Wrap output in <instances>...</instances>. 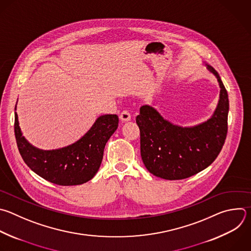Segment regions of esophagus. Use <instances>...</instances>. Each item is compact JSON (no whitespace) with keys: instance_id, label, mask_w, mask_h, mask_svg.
<instances>
[{"instance_id":"esophagus-1","label":"esophagus","mask_w":251,"mask_h":251,"mask_svg":"<svg viewBox=\"0 0 251 251\" xmlns=\"http://www.w3.org/2000/svg\"><path fill=\"white\" fill-rule=\"evenodd\" d=\"M120 120L121 121H129L131 119V114L128 110H123L121 113H120Z\"/></svg>"}]
</instances>
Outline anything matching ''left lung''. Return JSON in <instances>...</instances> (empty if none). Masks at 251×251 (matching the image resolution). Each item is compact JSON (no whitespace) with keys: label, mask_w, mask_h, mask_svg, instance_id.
I'll return each mask as SVG.
<instances>
[{"label":"left lung","mask_w":251,"mask_h":251,"mask_svg":"<svg viewBox=\"0 0 251 251\" xmlns=\"http://www.w3.org/2000/svg\"><path fill=\"white\" fill-rule=\"evenodd\" d=\"M221 88L220 100L213 116L194 127H180L163 119L149 105L136 117L140 129L141 156L147 170L169 180L190 177L205 170L217 158L226 138L228 97L218 74L207 65Z\"/></svg>","instance_id":"8db88e82"}]
</instances>
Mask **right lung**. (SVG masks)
<instances>
[{"label":"right lung","instance_id":"obj_1","mask_svg":"<svg viewBox=\"0 0 251 251\" xmlns=\"http://www.w3.org/2000/svg\"><path fill=\"white\" fill-rule=\"evenodd\" d=\"M118 122L116 114L102 115L75 143L58 150L43 151L34 148L25 139L16 112L15 135L20 153L32 172L57 185H78L88 182L97 175L104 147L117 129Z\"/></svg>","mask_w":251,"mask_h":251}]
</instances>
